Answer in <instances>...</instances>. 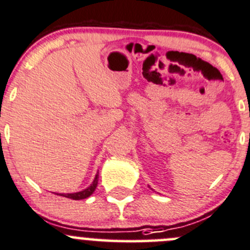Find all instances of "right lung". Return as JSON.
I'll use <instances>...</instances> for the list:
<instances>
[{
  "mask_svg": "<svg viewBox=\"0 0 250 250\" xmlns=\"http://www.w3.org/2000/svg\"><path fill=\"white\" fill-rule=\"evenodd\" d=\"M98 181H99V172L96 173L93 183H91L88 188H85L84 190H81V192H77V193H55V194L61 195V197H64V198H69V199H73V200L86 199V198L90 197V195L94 193V190L96 189V187H98Z\"/></svg>",
  "mask_w": 250,
  "mask_h": 250,
  "instance_id": "obj_1",
  "label": "right lung"
}]
</instances>
